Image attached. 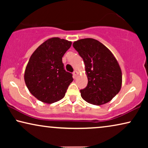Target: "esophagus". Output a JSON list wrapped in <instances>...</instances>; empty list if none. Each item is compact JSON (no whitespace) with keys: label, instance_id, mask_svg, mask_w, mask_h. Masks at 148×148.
Returning a JSON list of instances; mask_svg holds the SVG:
<instances>
[{"label":"esophagus","instance_id":"1","mask_svg":"<svg viewBox=\"0 0 148 148\" xmlns=\"http://www.w3.org/2000/svg\"><path fill=\"white\" fill-rule=\"evenodd\" d=\"M73 78L75 79L77 77V76L78 73H77V71H74V72L73 73Z\"/></svg>","mask_w":148,"mask_h":148}]
</instances>
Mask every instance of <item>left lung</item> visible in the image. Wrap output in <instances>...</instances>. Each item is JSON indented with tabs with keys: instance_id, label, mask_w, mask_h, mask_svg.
Instances as JSON below:
<instances>
[{
	"instance_id": "1",
	"label": "left lung",
	"mask_w": 148,
	"mask_h": 148,
	"mask_svg": "<svg viewBox=\"0 0 148 148\" xmlns=\"http://www.w3.org/2000/svg\"><path fill=\"white\" fill-rule=\"evenodd\" d=\"M73 46L84 60L88 79L86 88L80 90L82 98L98 106L110 102L122 86V72L114 56L93 38L79 40Z\"/></svg>"
}]
</instances>
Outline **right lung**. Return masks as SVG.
Listing matches in <instances>:
<instances>
[{
	"label": "right lung",
	"instance_id": "obj_1",
	"mask_svg": "<svg viewBox=\"0 0 148 148\" xmlns=\"http://www.w3.org/2000/svg\"><path fill=\"white\" fill-rule=\"evenodd\" d=\"M71 44L68 40L52 38L32 54L24 79L29 92L38 100L51 104L64 98L73 79L71 73L64 69L62 58Z\"/></svg>",
	"mask_w": 148,
	"mask_h": 148
}]
</instances>
